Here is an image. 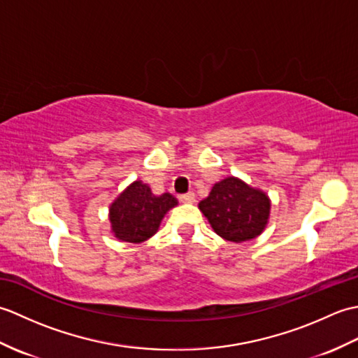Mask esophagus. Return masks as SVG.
I'll return each instance as SVG.
<instances>
[{"mask_svg":"<svg viewBox=\"0 0 358 358\" xmlns=\"http://www.w3.org/2000/svg\"><path fill=\"white\" fill-rule=\"evenodd\" d=\"M180 201L183 203H195V194L194 192H189V194H185L180 196Z\"/></svg>","mask_w":358,"mask_h":358,"instance_id":"esophagus-1","label":"esophagus"}]
</instances>
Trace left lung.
Listing matches in <instances>:
<instances>
[{"instance_id":"left-lung-1","label":"left lung","mask_w":358,"mask_h":358,"mask_svg":"<svg viewBox=\"0 0 358 358\" xmlns=\"http://www.w3.org/2000/svg\"><path fill=\"white\" fill-rule=\"evenodd\" d=\"M199 209L217 235L227 241L243 243L257 238L266 229L271 199L241 178L226 177L214 185L210 194L199 203Z\"/></svg>"}]
</instances>
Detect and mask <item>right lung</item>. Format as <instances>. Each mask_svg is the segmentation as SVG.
I'll return each mask as SVG.
<instances>
[{
    "label": "right lung",
    "mask_w": 358,
    "mask_h": 358,
    "mask_svg": "<svg viewBox=\"0 0 358 358\" xmlns=\"http://www.w3.org/2000/svg\"><path fill=\"white\" fill-rule=\"evenodd\" d=\"M177 204L172 194L155 195L149 185L135 180L110 203V232L120 241L138 245L158 232L164 215Z\"/></svg>",
    "instance_id": "add662e5"
}]
</instances>
